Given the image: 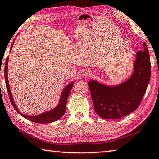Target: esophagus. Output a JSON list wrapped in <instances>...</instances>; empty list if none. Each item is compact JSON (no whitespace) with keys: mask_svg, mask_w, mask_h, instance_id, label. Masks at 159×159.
Here are the masks:
<instances>
[{"mask_svg":"<svg viewBox=\"0 0 159 159\" xmlns=\"http://www.w3.org/2000/svg\"><path fill=\"white\" fill-rule=\"evenodd\" d=\"M83 75L84 76H89L90 75V72H89V71L85 70V71H84V72H83Z\"/></svg>","mask_w":159,"mask_h":159,"instance_id":"obj_1","label":"esophagus"}]
</instances>
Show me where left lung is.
<instances>
[{"label": "left lung", "mask_w": 159, "mask_h": 159, "mask_svg": "<svg viewBox=\"0 0 159 159\" xmlns=\"http://www.w3.org/2000/svg\"><path fill=\"white\" fill-rule=\"evenodd\" d=\"M143 50L136 54L133 72L119 85L108 86L96 80L88 85L96 113L104 119L116 120L135 111L140 105L149 83L151 74L150 54L146 43Z\"/></svg>", "instance_id": "8db88e82"}]
</instances>
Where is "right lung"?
I'll return each mask as SVG.
<instances>
[{
  "mask_svg": "<svg viewBox=\"0 0 159 159\" xmlns=\"http://www.w3.org/2000/svg\"><path fill=\"white\" fill-rule=\"evenodd\" d=\"M14 43V41L13 42L11 49H10V51L13 47V44ZM8 61H9V57L6 59L5 61V83H6V87H7V92L9 96V99L11 102L12 104L13 107H14V109L16 110L17 112H18L20 115H21L22 117H24L26 119H27L30 121H33V122L35 123H39V124H48V123H51L53 121H55L57 120H59L61 117L63 116L66 111V104H67V98L69 96V94L72 90L73 87V82L69 83L65 88L63 89V92L61 94V97L59 101V103L57 104V106L52 110H50L48 111H46V112L36 115V116H28V115L24 114L22 113H20V111H18V107H17L16 104L13 100L12 94L11 93V90H10L9 87V83L8 80Z\"/></svg>",
  "mask_w": 159,
  "mask_h": 159,
  "instance_id": "add662e5",
  "label": "right lung"
}]
</instances>
